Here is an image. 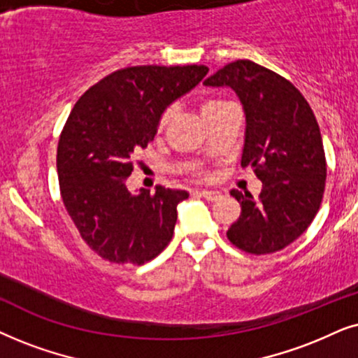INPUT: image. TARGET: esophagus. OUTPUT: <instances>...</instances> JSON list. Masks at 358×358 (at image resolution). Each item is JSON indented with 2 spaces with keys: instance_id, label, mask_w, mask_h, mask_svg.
I'll use <instances>...</instances> for the list:
<instances>
[{
  "instance_id": "esophagus-1",
  "label": "esophagus",
  "mask_w": 358,
  "mask_h": 358,
  "mask_svg": "<svg viewBox=\"0 0 358 358\" xmlns=\"http://www.w3.org/2000/svg\"><path fill=\"white\" fill-rule=\"evenodd\" d=\"M199 196L208 199V201H217V199L222 196V193L214 192V189H201V192H199Z\"/></svg>"
}]
</instances>
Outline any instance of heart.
Here are the masks:
<instances>
[{"mask_svg": "<svg viewBox=\"0 0 358 358\" xmlns=\"http://www.w3.org/2000/svg\"><path fill=\"white\" fill-rule=\"evenodd\" d=\"M226 104H229L227 101H222V99H209V101H206L203 104V114L206 113H211V111H216V109L226 106ZM169 117H170V113L165 111L164 114H162L160 119H159V124H157V131H164V127L166 126V122H169ZM192 175L194 176H204V171L199 169V166H192Z\"/></svg>", "mask_w": 358, "mask_h": 358, "instance_id": "obj_1", "label": "heart"}]
</instances>
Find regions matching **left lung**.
Listing matches in <instances>:
<instances>
[{
	"mask_svg": "<svg viewBox=\"0 0 358 358\" xmlns=\"http://www.w3.org/2000/svg\"><path fill=\"white\" fill-rule=\"evenodd\" d=\"M229 87L245 113L242 166L264 183L259 198L232 189L241 216L227 239L254 255L273 254L303 234L321 206L326 155L314 113L292 82L250 60H236L204 80Z\"/></svg>",
	"mask_w": 358,
	"mask_h": 358,
	"instance_id": "left-lung-1",
	"label": "left lung"
}]
</instances>
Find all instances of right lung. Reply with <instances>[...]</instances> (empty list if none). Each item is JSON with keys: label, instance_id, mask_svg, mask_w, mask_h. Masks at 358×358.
I'll use <instances>...</instances> for the list:
<instances>
[{"label": "right lung", "instance_id": "obj_1", "mask_svg": "<svg viewBox=\"0 0 358 358\" xmlns=\"http://www.w3.org/2000/svg\"><path fill=\"white\" fill-rule=\"evenodd\" d=\"M204 65H139L113 71L75 103L57 147L60 194L90 249L113 264L142 265L169 245L185 189L126 187L136 150L157 134L166 106L193 90Z\"/></svg>", "mask_w": 358, "mask_h": 358}]
</instances>
